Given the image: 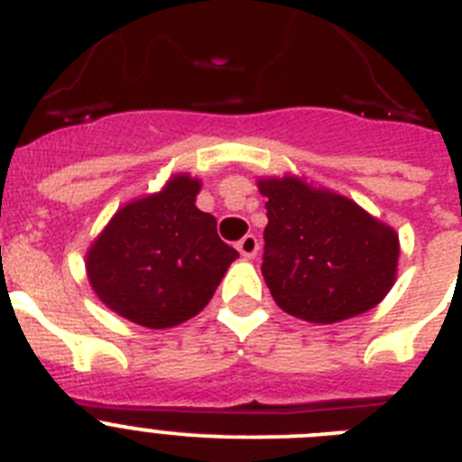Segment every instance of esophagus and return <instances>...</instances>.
I'll use <instances>...</instances> for the list:
<instances>
[{
    "instance_id": "obj_1",
    "label": "esophagus",
    "mask_w": 462,
    "mask_h": 462,
    "mask_svg": "<svg viewBox=\"0 0 462 462\" xmlns=\"http://www.w3.org/2000/svg\"><path fill=\"white\" fill-rule=\"evenodd\" d=\"M238 252L245 256V259H252V256H256V252H259V238L256 236H245L243 240H238Z\"/></svg>"
}]
</instances>
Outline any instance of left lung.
Returning a JSON list of instances; mask_svg holds the SVG:
<instances>
[{
  "label": "left lung",
  "instance_id": "1",
  "mask_svg": "<svg viewBox=\"0 0 462 462\" xmlns=\"http://www.w3.org/2000/svg\"><path fill=\"white\" fill-rule=\"evenodd\" d=\"M259 191L268 199L261 273L284 312L336 324L391 291L400 254L393 228L293 175L259 180Z\"/></svg>",
  "mask_w": 462,
  "mask_h": 462
}]
</instances>
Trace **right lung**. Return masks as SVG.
<instances>
[{"mask_svg":"<svg viewBox=\"0 0 462 462\" xmlns=\"http://www.w3.org/2000/svg\"><path fill=\"white\" fill-rule=\"evenodd\" d=\"M201 182L173 175L157 194L116 212L88 252V277L101 303L145 328H171L210 303L238 252L217 219L196 208Z\"/></svg>","mask_w":462,"mask_h":462,"instance_id":"right-lung-1","label":"right lung"}]
</instances>
